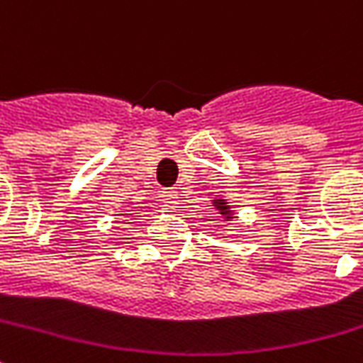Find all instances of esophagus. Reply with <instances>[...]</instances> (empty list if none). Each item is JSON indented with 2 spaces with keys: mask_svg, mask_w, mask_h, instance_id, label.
<instances>
[{
  "mask_svg": "<svg viewBox=\"0 0 363 363\" xmlns=\"http://www.w3.org/2000/svg\"><path fill=\"white\" fill-rule=\"evenodd\" d=\"M163 196H164V206L174 210V208H177V204H179V194H177L174 190H167Z\"/></svg>",
  "mask_w": 363,
  "mask_h": 363,
  "instance_id": "34e87169",
  "label": "esophagus"
}]
</instances>
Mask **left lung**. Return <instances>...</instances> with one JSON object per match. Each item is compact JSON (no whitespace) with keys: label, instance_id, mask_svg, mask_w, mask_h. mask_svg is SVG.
Listing matches in <instances>:
<instances>
[{"label":"left lung","instance_id":"8db88e82","mask_svg":"<svg viewBox=\"0 0 363 363\" xmlns=\"http://www.w3.org/2000/svg\"><path fill=\"white\" fill-rule=\"evenodd\" d=\"M214 206L220 210V214H224L225 218H232V210L228 206V202H224V200H214Z\"/></svg>","mask_w":363,"mask_h":363}]
</instances>
